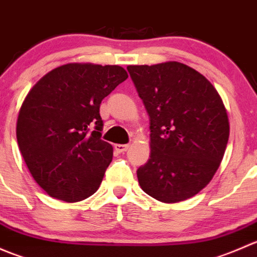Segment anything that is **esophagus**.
Segmentation results:
<instances>
[{
    "instance_id": "1",
    "label": "esophagus",
    "mask_w": 257,
    "mask_h": 257,
    "mask_svg": "<svg viewBox=\"0 0 257 257\" xmlns=\"http://www.w3.org/2000/svg\"><path fill=\"white\" fill-rule=\"evenodd\" d=\"M129 148V144H115L114 145V149L116 150L118 153H124L126 152Z\"/></svg>"
}]
</instances>
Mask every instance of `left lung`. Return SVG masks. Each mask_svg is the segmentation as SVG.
Returning a JSON list of instances; mask_svg holds the SVG:
<instances>
[{"label":"left lung","mask_w":257,"mask_h":257,"mask_svg":"<svg viewBox=\"0 0 257 257\" xmlns=\"http://www.w3.org/2000/svg\"><path fill=\"white\" fill-rule=\"evenodd\" d=\"M149 114L150 158L137 170L141 188L163 203L196 195L216 173L229 118L214 85L179 62L128 66Z\"/></svg>","instance_id":"obj_1"}]
</instances>
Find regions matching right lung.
Returning <instances> with one entry per match:
<instances>
[{"label":"right lung","instance_id":"obj_1","mask_svg":"<svg viewBox=\"0 0 257 257\" xmlns=\"http://www.w3.org/2000/svg\"><path fill=\"white\" fill-rule=\"evenodd\" d=\"M126 78L119 66L68 63L28 92L18 113L17 143L49 196L76 203L98 190L113 158L112 145L100 139V103Z\"/></svg>","mask_w":257,"mask_h":257}]
</instances>
